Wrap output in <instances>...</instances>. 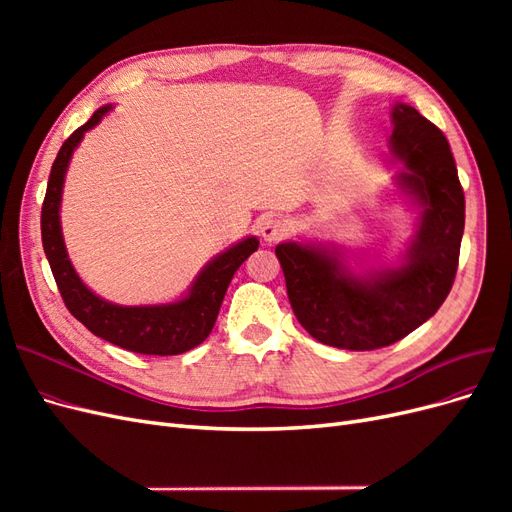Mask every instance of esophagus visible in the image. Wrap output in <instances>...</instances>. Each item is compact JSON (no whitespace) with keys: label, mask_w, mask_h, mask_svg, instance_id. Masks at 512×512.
I'll return each instance as SVG.
<instances>
[{"label":"esophagus","mask_w":512,"mask_h":512,"mask_svg":"<svg viewBox=\"0 0 512 512\" xmlns=\"http://www.w3.org/2000/svg\"><path fill=\"white\" fill-rule=\"evenodd\" d=\"M286 222L282 218H267L265 222L260 224V232L262 237H265V241H280L284 235H286Z\"/></svg>","instance_id":"34e87169"}]
</instances>
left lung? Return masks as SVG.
<instances>
[{"instance_id":"1","label":"left lung","mask_w":512,"mask_h":512,"mask_svg":"<svg viewBox=\"0 0 512 512\" xmlns=\"http://www.w3.org/2000/svg\"><path fill=\"white\" fill-rule=\"evenodd\" d=\"M393 123L395 156L408 168L401 185L425 207L406 265L359 277L314 247H275L294 316L333 348L363 352L399 342L438 312L457 275L466 198L451 145L408 104L393 106Z\"/></svg>"}]
</instances>
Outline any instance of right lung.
<instances>
[{
	"label": "right lung",
	"mask_w": 512,
	"mask_h": 512,
	"mask_svg": "<svg viewBox=\"0 0 512 512\" xmlns=\"http://www.w3.org/2000/svg\"><path fill=\"white\" fill-rule=\"evenodd\" d=\"M104 113H108V106L98 108L85 126L74 130L66 138V143L61 145L51 166L40 218L44 254L49 258L53 277L68 312L76 320L83 322L91 333L123 350L138 354L173 356L188 352L198 344H203L207 335L211 333L232 275H235L243 262L250 258V254L258 250V239H245L235 247H230L222 256L215 258L211 265L205 267L203 273L198 275V280L194 282V288L188 297L177 303L153 307H119L96 297V294L79 280V275H76L68 260L59 226V200L74 147L79 145L87 130L96 126Z\"/></svg>",
	"instance_id": "obj_1"
}]
</instances>
